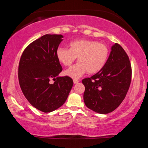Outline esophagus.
<instances>
[{"instance_id": "esophagus-1", "label": "esophagus", "mask_w": 148, "mask_h": 148, "mask_svg": "<svg viewBox=\"0 0 148 148\" xmlns=\"http://www.w3.org/2000/svg\"><path fill=\"white\" fill-rule=\"evenodd\" d=\"M73 82H74V84H76L78 83V82H79V81L78 79H73Z\"/></svg>"}]
</instances>
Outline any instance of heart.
I'll return each instance as SVG.
<instances>
[{
    "label": "heart",
    "mask_w": 148,
    "mask_h": 148,
    "mask_svg": "<svg viewBox=\"0 0 148 148\" xmlns=\"http://www.w3.org/2000/svg\"><path fill=\"white\" fill-rule=\"evenodd\" d=\"M56 56L64 66L71 65L76 57L78 62L64 71L72 78H79L86 73L96 74L103 69L109 56L107 46L91 40H76L69 44V49L59 47Z\"/></svg>",
    "instance_id": "heart-1"
}]
</instances>
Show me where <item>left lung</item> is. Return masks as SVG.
<instances>
[{
  "label": "left lung",
  "instance_id": "left-lung-1",
  "mask_svg": "<svg viewBox=\"0 0 148 148\" xmlns=\"http://www.w3.org/2000/svg\"><path fill=\"white\" fill-rule=\"evenodd\" d=\"M131 66L123 47L115 44L101 71L82 80L86 106L97 113L113 112L125 98L131 81Z\"/></svg>",
  "mask_w": 148,
  "mask_h": 148
}]
</instances>
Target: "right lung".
Here are the masks:
<instances>
[{
    "label": "right lung",
    "mask_w": 148,
    "mask_h": 148,
    "mask_svg": "<svg viewBox=\"0 0 148 148\" xmlns=\"http://www.w3.org/2000/svg\"><path fill=\"white\" fill-rule=\"evenodd\" d=\"M62 38L61 34H45L29 44L20 59L21 91L32 106L45 113L61 107L73 86L71 77L59 76L62 69L56 51ZM51 79L55 80L53 83Z\"/></svg>",
    "instance_id": "add662e5"
}]
</instances>
